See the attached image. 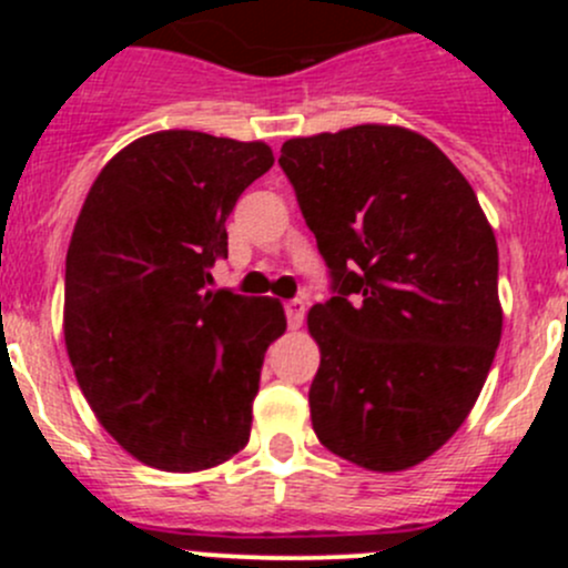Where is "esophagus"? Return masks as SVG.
Returning a JSON list of instances; mask_svg holds the SVG:
<instances>
[{
    "label": "esophagus",
    "mask_w": 568,
    "mask_h": 568,
    "mask_svg": "<svg viewBox=\"0 0 568 568\" xmlns=\"http://www.w3.org/2000/svg\"><path fill=\"white\" fill-rule=\"evenodd\" d=\"M283 307H285V318H288L291 329L302 326V321H305V302L288 300V302H283Z\"/></svg>",
    "instance_id": "obj_1"
}]
</instances>
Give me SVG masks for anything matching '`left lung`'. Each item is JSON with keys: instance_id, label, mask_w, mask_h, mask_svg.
Returning <instances> with one entry per match:
<instances>
[{"instance_id": "8db88e82", "label": "left lung", "mask_w": 568, "mask_h": 568, "mask_svg": "<svg viewBox=\"0 0 568 568\" xmlns=\"http://www.w3.org/2000/svg\"><path fill=\"white\" fill-rule=\"evenodd\" d=\"M280 168L329 268L311 420L376 473L415 467L473 409L500 343L497 242L448 156L398 125L296 136Z\"/></svg>"}]
</instances>
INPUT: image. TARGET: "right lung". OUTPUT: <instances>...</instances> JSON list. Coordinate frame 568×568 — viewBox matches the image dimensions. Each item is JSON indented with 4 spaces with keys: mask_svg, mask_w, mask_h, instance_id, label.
I'll use <instances>...</instances> for the list:
<instances>
[{
    "mask_svg": "<svg viewBox=\"0 0 568 568\" xmlns=\"http://www.w3.org/2000/svg\"><path fill=\"white\" fill-rule=\"evenodd\" d=\"M274 164L263 142L140 136L101 170L65 257V346L101 426L168 473L247 445L263 354L285 332L272 296L209 291L225 222Z\"/></svg>",
    "mask_w": 568,
    "mask_h": 568,
    "instance_id": "obj_1",
    "label": "right lung"
}]
</instances>
